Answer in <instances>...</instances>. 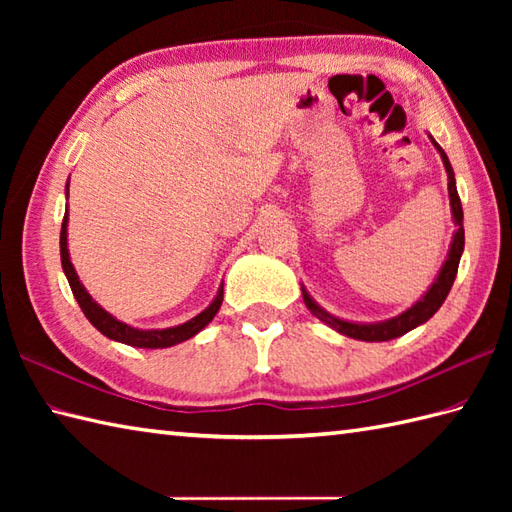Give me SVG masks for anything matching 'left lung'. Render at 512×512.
<instances>
[{
  "label": "left lung",
  "instance_id": "obj_1",
  "mask_svg": "<svg viewBox=\"0 0 512 512\" xmlns=\"http://www.w3.org/2000/svg\"><path fill=\"white\" fill-rule=\"evenodd\" d=\"M431 145L436 147V151L442 158L444 171H447V180H449V204H451V217L455 224V231L451 237V246L447 259L440 268V273L433 279V284L427 288V292L413 303L411 308H407L405 312H400L398 317H391L385 321H374V323H361V321H347V319H339L330 314L328 310H323L317 301L310 297V292L306 290V286L301 284V295L303 301H306L308 310L317 317L319 321H323L328 328L336 330L343 336H350V339H358V341H367V343H380V341H391L398 339V336L411 332L418 325L427 323L433 314L440 310V306L447 299L449 290L455 281V275H458V266H460V257L464 253V213H462V202L458 195V187H455V173L449 162V156L444 154V149L436 143V138L429 134Z\"/></svg>",
  "mask_w": 512,
  "mask_h": 512
}]
</instances>
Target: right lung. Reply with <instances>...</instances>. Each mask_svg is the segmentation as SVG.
<instances>
[{
    "label": "right lung",
    "instance_id": "right-lung-1",
    "mask_svg": "<svg viewBox=\"0 0 512 512\" xmlns=\"http://www.w3.org/2000/svg\"><path fill=\"white\" fill-rule=\"evenodd\" d=\"M68 195H70V180H68V184H65V200H68ZM68 220H70L68 209H65L63 224H61V239H59L63 273H65V277H68L72 295L76 301H79L83 314L88 317V321L94 325L96 330H99L103 336H107V339H112L116 343L132 345V347H143V350H162V347H171V345H178L182 341H189L191 336L202 332L206 325L213 321V317L217 314V310H220L222 299H224V281L220 284V288H217V295L213 297L209 306H206L200 314H195V317L189 319L187 323L173 325V328L145 330V328H134V325L116 319L114 314L107 312L103 306H99V303L92 299L90 292L85 290V286L81 284L79 275H76L72 259H70V248H68Z\"/></svg>",
    "mask_w": 512,
    "mask_h": 512
}]
</instances>
